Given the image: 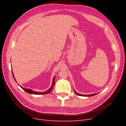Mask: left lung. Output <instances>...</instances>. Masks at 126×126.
I'll use <instances>...</instances> for the list:
<instances>
[{
  "label": "left lung",
  "mask_w": 126,
  "mask_h": 126,
  "mask_svg": "<svg viewBox=\"0 0 126 126\" xmlns=\"http://www.w3.org/2000/svg\"><path fill=\"white\" fill-rule=\"evenodd\" d=\"M75 94H77V95H78V96H86V97H90V96H94V95H96V94H89V95H83V94H78L77 93H76V91H75Z\"/></svg>",
  "instance_id": "obj_1"
}]
</instances>
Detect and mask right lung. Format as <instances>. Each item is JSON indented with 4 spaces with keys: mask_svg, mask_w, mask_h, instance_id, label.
Here are the masks:
<instances>
[{
    "mask_svg": "<svg viewBox=\"0 0 126 126\" xmlns=\"http://www.w3.org/2000/svg\"><path fill=\"white\" fill-rule=\"evenodd\" d=\"M11 70H12V69H11ZM12 74H13V77L15 80V81H16V79H15V77H14V74H13V71H12ZM55 77L54 78V79H53V80H52V85L51 86V87L49 88L48 90L46 91H44V92H37V91H33L32 90V89H26V88H22V87L20 86V87L21 88L24 90L26 92H27L28 94H48L49 93H50L51 90H52L53 88H54V84H55Z\"/></svg>",
    "mask_w": 126,
    "mask_h": 126,
    "instance_id": "right-lung-1",
    "label": "right lung"
}]
</instances>
